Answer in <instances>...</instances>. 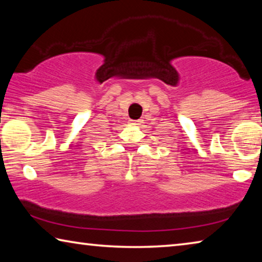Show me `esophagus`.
Listing matches in <instances>:
<instances>
[{
    "mask_svg": "<svg viewBox=\"0 0 262 262\" xmlns=\"http://www.w3.org/2000/svg\"><path fill=\"white\" fill-rule=\"evenodd\" d=\"M142 121H140V120H130V123H132V125H140V123H141Z\"/></svg>",
    "mask_w": 262,
    "mask_h": 262,
    "instance_id": "obj_1",
    "label": "esophagus"
}]
</instances>
